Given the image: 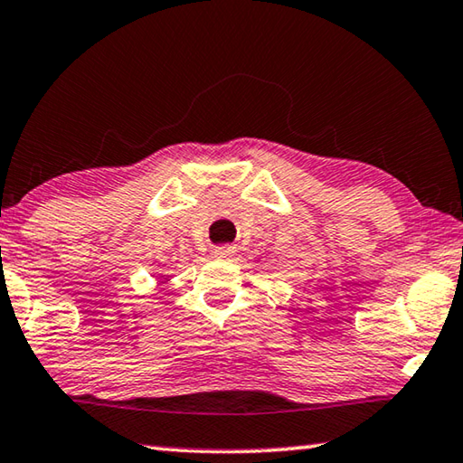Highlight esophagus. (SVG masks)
<instances>
[{
	"label": "esophagus",
	"mask_w": 463,
	"mask_h": 463,
	"mask_svg": "<svg viewBox=\"0 0 463 463\" xmlns=\"http://www.w3.org/2000/svg\"><path fill=\"white\" fill-rule=\"evenodd\" d=\"M232 256H233V248H232V246H222V248H215V259L230 260Z\"/></svg>",
	"instance_id": "1"
}]
</instances>
